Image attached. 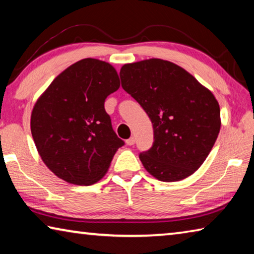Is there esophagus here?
Wrapping results in <instances>:
<instances>
[{"mask_svg": "<svg viewBox=\"0 0 254 254\" xmlns=\"http://www.w3.org/2000/svg\"><path fill=\"white\" fill-rule=\"evenodd\" d=\"M134 143H135V137L134 136H131L130 139L127 140V145H133Z\"/></svg>", "mask_w": 254, "mask_h": 254, "instance_id": "34e87169", "label": "esophagus"}]
</instances>
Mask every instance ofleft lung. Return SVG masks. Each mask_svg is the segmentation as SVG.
<instances>
[{
	"instance_id": "left-lung-1",
	"label": "left lung",
	"mask_w": 254,
	"mask_h": 254,
	"mask_svg": "<svg viewBox=\"0 0 254 254\" xmlns=\"http://www.w3.org/2000/svg\"><path fill=\"white\" fill-rule=\"evenodd\" d=\"M122 87L142 106L153 126V144L139 158L161 182L187 178L203 165L221 128L216 98L174 63L148 59L127 64Z\"/></svg>"
}]
</instances>
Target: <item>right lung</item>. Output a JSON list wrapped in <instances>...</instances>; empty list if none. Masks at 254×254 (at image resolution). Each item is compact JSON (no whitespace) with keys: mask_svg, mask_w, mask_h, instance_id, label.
Instances as JSON below:
<instances>
[{"mask_svg":"<svg viewBox=\"0 0 254 254\" xmlns=\"http://www.w3.org/2000/svg\"><path fill=\"white\" fill-rule=\"evenodd\" d=\"M120 79L109 63L86 58L54 79L31 114V133L42 161L60 179L88 186L106 174L124 145L112 127L105 98Z\"/></svg>","mask_w":254,"mask_h":254,"instance_id":"obj_1","label":"right lung"}]
</instances>
